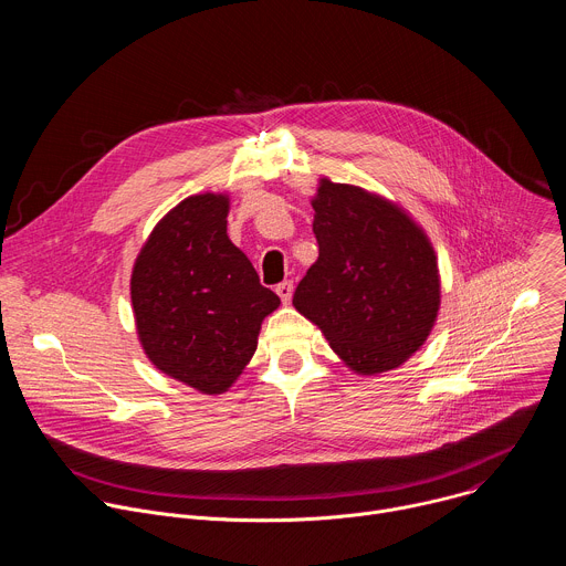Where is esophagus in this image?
Listing matches in <instances>:
<instances>
[{"label": "esophagus", "instance_id": "34e87169", "mask_svg": "<svg viewBox=\"0 0 566 566\" xmlns=\"http://www.w3.org/2000/svg\"><path fill=\"white\" fill-rule=\"evenodd\" d=\"M275 293L280 295V300H282L284 304H289L291 297H293V282H282V284H277Z\"/></svg>", "mask_w": 566, "mask_h": 566}]
</instances>
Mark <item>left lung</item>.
Here are the masks:
<instances>
[{"label": "left lung", "instance_id": "1", "mask_svg": "<svg viewBox=\"0 0 566 566\" xmlns=\"http://www.w3.org/2000/svg\"><path fill=\"white\" fill-rule=\"evenodd\" d=\"M315 264L293 306L360 376L400 367L428 340L441 306L437 253L398 203L322 177L311 199Z\"/></svg>", "mask_w": 566, "mask_h": 566}]
</instances>
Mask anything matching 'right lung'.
I'll use <instances>...</instances> for the list:
<instances>
[{
  "instance_id": "obj_1",
  "label": "right lung",
  "mask_w": 566,
  "mask_h": 566,
  "mask_svg": "<svg viewBox=\"0 0 566 566\" xmlns=\"http://www.w3.org/2000/svg\"><path fill=\"white\" fill-rule=\"evenodd\" d=\"M228 195H192L149 232L132 271V306L149 363L201 394H223L258 349L280 297L226 232Z\"/></svg>"
}]
</instances>
